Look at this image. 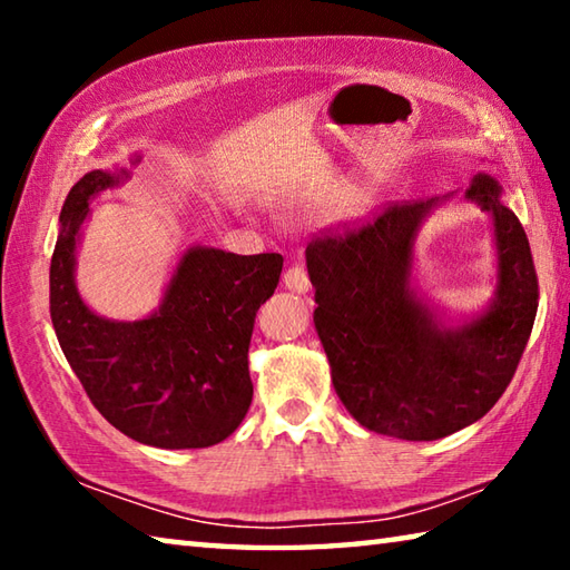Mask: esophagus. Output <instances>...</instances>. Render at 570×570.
Here are the masks:
<instances>
[{"instance_id": "1", "label": "esophagus", "mask_w": 570, "mask_h": 570, "mask_svg": "<svg viewBox=\"0 0 570 570\" xmlns=\"http://www.w3.org/2000/svg\"><path fill=\"white\" fill-rule=\"evenodd\" d=\"M284 284L286 288H292L296 294H306L312 288V282H308V274L302 264L288 266V272L284 274Z\"/></svg>"}]
</instances>
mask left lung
Returning <instances> with one entry per match:
<instances>
[{
	"label": "left lung",
	"mask_w": 570,
	"mask_h": 570,
	"mask_svg": "<svg viewBox=\"0 0 570 570\" xmlns=\"http://www.w3.org/2000/svg\"><path fill=\"white\" fill-rule=\"evenodd\" d=\"M465 198L493 216L498 248L495 302L470 324L445 326L410 288L414 236L438 198L326 228L306 246L334 390L380 435L440 440L478 422L503 397L533 332L538 276L523 226L485 173Z\"/></svg>",
	"instance_id": "left-lung-1"
}]
</instances>
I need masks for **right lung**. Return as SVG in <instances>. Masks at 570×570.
I'll return each instance as SVG.
<instances>
[{"label": "right lung", "mask_w": 570, "mask_h": 570, "mask_svg": "<svg viewBox=\"0 0 570 570\" xmlns=\"http://www.w3.org/2000/svg\"><path fill=\"white\" fill-rule=\"evenodd\" d=\"M125 176L90 170L67 193L50 266L57 342L90 402L122 435L163 450L210 448L248 412L250 334L284 258L188 248L156 314L102 320L75 288V248L90 198Z\"/></svg>", "instance_id": "add662e5"}]
</instances>
